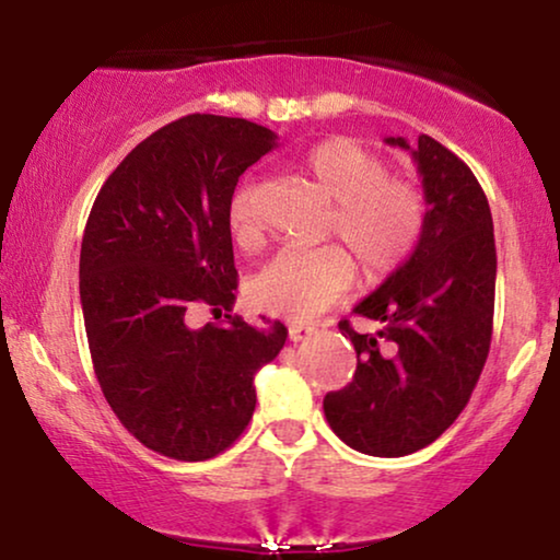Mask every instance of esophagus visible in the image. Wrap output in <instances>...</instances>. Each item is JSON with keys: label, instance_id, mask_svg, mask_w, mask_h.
<instances>
[{"label": "esophagus", "instance_id": "34e87169", "mask_svg": "<svg viewBox=\"0 0 560 560\" xmlns=\"http://www.w3.org/2000/svg\"><path fill=\"white\" fill-rule=\"evenodd\" d=\"M311 334H316V328H313V326L293 324V326L288 328V339H290V341H303V339H308Z\"/></svg>", "mask_w": 560, "mask_h": 560}]
</instances>
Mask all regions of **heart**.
Wrapping results in <instances>:
<instances>
[{"mask_svg": "<svg viewBox=\"0 0 560 560\" xmlns=\"http://www.w3.org/2000/svg\"><path fill=\"white\" fill-rule=\"evenodd\" d=\"M301 171L334 201L328 229L357 257L364 278L395 272L418 247L425 226V198L416 183L389 178L380 155L347 137L318 142ZM229 224L242 247L259 240V219L249 190L234 194ZM354 265L341 247L282 249L255 275L249 298L257 308L290 320H311L351 288Z\"/></svg>", "mask_w": 560, "mask_h": 560, "instance_id": "b5f03b06", "label": "heart"}]
</instances>
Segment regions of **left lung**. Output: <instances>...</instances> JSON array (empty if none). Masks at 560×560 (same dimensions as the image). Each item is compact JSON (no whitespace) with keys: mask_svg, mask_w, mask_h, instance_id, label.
Wrapping results in <instances>:
<instances>
[{"mask_svg":"<svg viewBox=\"0 0 560 560\" xmlns=\"http://www.w3.org/2000/svg\"><path fill=\"white\" fill-rule=\"evenodd\" d=\"M416 160L425 226L412 255L357 305L377 334L339 331L357 349V372L324 397L331 431L370 456L425 448L458 418L492 341L497 249L492 211L469 165L420 135L387 137Z\"/></svg>","mask_w":560,"mask_h":560,"instance_id":"1","label":"left lung"}]
</instances>
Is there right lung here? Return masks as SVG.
<instances>
[{
    "instance_id": "add662e5",
    "label": "right lung",
    "mask_w": 560,
    "mask_h": 560,
    "mask_svg": "<svg viewBox=\"0 0 560 560\" xmlns=\"http://www.w3.org/2000/svg\"><path fill=\"white\" fill-rule=\"evenodd\" d=\"M278 148L255 121L175 119L121 160L98 190L81 242V308L106 402L144 446L206 462L240 439L255 374L288 339L232 316L236 267L229 203L240 175ZM211 304L224 325L190 329Z\"/></svg>"
}]
</instances>
